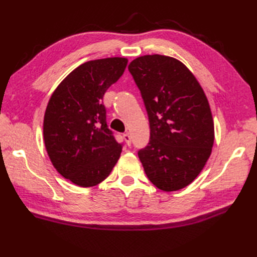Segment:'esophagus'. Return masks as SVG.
<instances>
[{
	"mask_svg": "<svg viewBox=\"0 0 257 257\" xmlns=\"http://www.w3.org/2000/svg\"><path fill=\"white\" fill-rule=\"evenodd\" d=\"M123 139H124V141H125V144H127L128 146L132 145V137H130V135H129L128 133L123 134Z\"/></svg>",
	"mask_w": 257,
	"mask_h": 257,
	"instance_id": "esophagus-1",
	"label": "esophagus"
}]
</instances>
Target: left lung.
<instances>
[{"instance_id":"8db88e82","label":"left lung","mask_w":257,"mask_h":257,"mask_svg":"<svg viewBox=\"0 0 257 257\" xmlns=\"http://www.w3.org/2000/svg\"><path fill=\"white\" fill-rule=\"evenodd\" d=\"M128 69L150 124L148 146L138 151L147 177L167 192L183 189L199 176L214 143V123L204 91L176 58L141 56Z\"/></svg>"}]
</instances>
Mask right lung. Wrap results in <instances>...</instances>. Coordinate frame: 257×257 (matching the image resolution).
<instances>
[{
  "label": "right lung",
  "instance_id": "1",
  "mask_svg": "<svg viewBox=\"0 0 257 257\" xmlns=\"http://www.w3.org/2000/svg\"><path fill=\"white\" fill-rule=\"evenodd\" d=\"M127 63L111 57L80 65L48 101L43 124L48 157L65 179L79 187L103 181L121 154L122 144L107 125L102 98L121 77Z\"/></svg>",
  "mask_w": 257,
  "mask_h": 257
}]
</instances>
